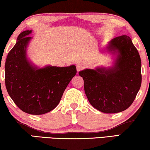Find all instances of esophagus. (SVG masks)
Wrapping results in <instances>:
<instances>
[{
  "mask_svg": "<svg viewBox=\"0 0 150 150\" xmlns=\"http://www.w3.org/2000/svg\"><path fill=\"white\" fill-rule=\"evenodd\" d=\"M76 67H77V71L79 72V71L85 68V65L83 64V63H79L77 64V65H76Z\"/></svg>",
  "mask_w": 150,
  "mask_h": 150,
  "instance_id": "obj_1",
  "label": "esophagus"
}]
</instances>
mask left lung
<instances>
[{"label": "left lung", "instance_id": "8db88e82", "mask_svg": "<svg viewBox=\"0 0 150 150\" xmlns=\"http://www.w3.org/2000/svg\"><path fill=\"white\" fill-rule=\"evenodd\" d=\"M105 50L113 56L112 65L85 69L79 74L91 105L104 113H117L132 104L140 88L141 59L126 35L111 40Z\"/></svg>", "mask_w": 150, "mask_h": 150}]
</instances>
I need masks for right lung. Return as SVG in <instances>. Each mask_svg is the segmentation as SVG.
Wrapping results in <instances>:
<instances>
[{
	"label": "right lung",
	"instance_id": "add662e5",
	"mask_svg": "<svg viewBox=\"0 0 150 150\" xmlns=\"http://www.w3.org/2000/svg\"><path fill=\"white\" fill-rule=\"evenodd\" d=\"M32 30L20 33L5 63V85L9 96L20 110L34 115L54 109L77 73L74 65L39 67L28 58Z\"/></svg>",
	"mask_w": 150,
	"mask_h": 150
}]
</instances>
